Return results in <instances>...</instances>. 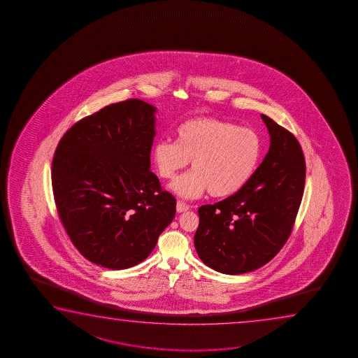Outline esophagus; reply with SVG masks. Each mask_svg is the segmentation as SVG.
Returning <instances> with one entry per match:
<instances>
[{"label": "esophagus", "instance_id": "1", "mask_svg": "<svg viewBox=\"0 0 358 358\" xmlns=\"http://www.w3.org/2000/svg\"><path fill=\"white\" fill-rule=\"evenodd\" d=\"M176 209L178 213H183V211H187L189 209V206L186 204L185 201H177Z\"/></svg>", "mask_w": 358, "mask_h": 358}]
</instances>
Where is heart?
<instances>
[{
	"instance_id": "heart-1",
	"label": "heart",
	"mask_w": 358,
	"mask_h": 358,
	"mask_svg": "<svg viewBox=\"0 0 358 358\" xmlns=\"http://www.w3.org/2000/svg\"><path fill=\"white\" fill-rule=\"evenodd\" d=\"M260 155L258 133L216 117L187 120L177 127L175 143L160 141L152 148V165L166 181L176 178L192 160L194 170L171 186L177 196L186 199L208 191L215 198L234 196L255 175Z\"/></svg>"
}]
</instances>
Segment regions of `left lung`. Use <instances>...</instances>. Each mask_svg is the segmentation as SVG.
<instances>
[{"label":"left lung","instance_id":"left-lung-1","mask_svg":"<svg viewBox=\"0 0 358 358\" xmlns=\"http://www.w3.org/2000/svg\"><path fill=\"white\" fill-rule=\"evenodd\" d=\"M269 152L234 196L198 209L194 247L201 262L222 274L258 269L289 238L303 196L306 162L292 133L262 113Z\"/></svg>","mask_w":358,"mask_h":358}]
</instances>
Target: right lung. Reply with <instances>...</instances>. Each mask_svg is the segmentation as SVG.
<instances>
[{"label": "right lung", "instance_id": "obj_1", "mask_svg": "<svg viewBox=\"0 0 358 358\" xmlns=\"http://www.w3.org/2000/svg\"><path fill=\"white\" fill-rule=\"evenodd\" d=\"M157 108L138 99L74 123L52 160L59 220L74 247L113 270L142 263L176 214V199L150 171Z\"/></svg>", "mask_w": 358, "mask_h": 358}]
</instances>
